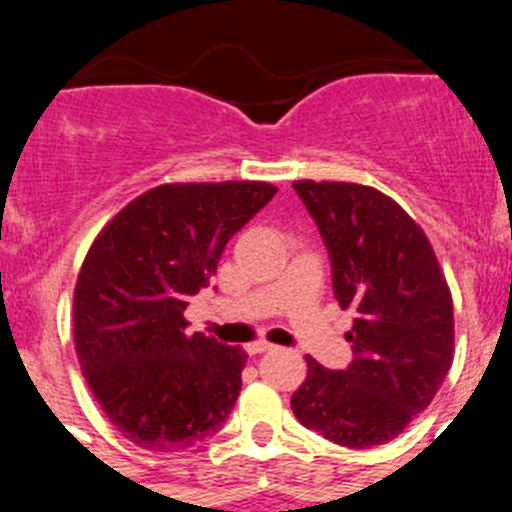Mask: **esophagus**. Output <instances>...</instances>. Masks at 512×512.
Returning a JSON list of instances; mask_svg holds the SVG:
<instances>
[{"label":"esophagus","mask_w":512,"mask_h":512,"mask_svg":"<svg viewBox=\"0 0 512 512\" xmlns=\"http://www.w3.org/2000/svg\"><path fill=\"white\" fill-rule=\"evenodd\" d=\"M270 350H275V345H270V342H265V340L247 345V355H260V352H270Z\"/></svg>","instance_id":"34e87169"}]
</instances>
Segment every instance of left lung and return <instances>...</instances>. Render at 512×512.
<instances>
[{"label":"left lung","mask_w":512,"mask_h":512,"mask_svg":"<svg viewBox=\"0 0 512 512\" xmlns=\"http://www.w3.org/2000/svg\"><path fill=\"white\" fill-rule=\"evenodd\" d=\"M292 187L327 247L337 302L357 312L345 335L352 362L327 370L307 357L292 413L342 448L388 443L428 408L453 365L450 287L425 232L388 195L355 182Z\"/></svg>","instance_id":"1"}]
</instances>
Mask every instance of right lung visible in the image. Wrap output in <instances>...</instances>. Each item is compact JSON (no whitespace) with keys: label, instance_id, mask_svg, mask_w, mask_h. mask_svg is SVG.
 Listing matches in <instances>:
<instances>
[{"label":"right lung","instance_id":"obj_1","mask_svg":"<svg viewBox=\"0 0 512 512\" xmlns=\"http://www.w3.org/2000/svg\"><path fill=\"white\" fill-rule=\"evenodd\" d=\"M275 192L267 182L160 185L89 247L74 287V347L99 408L140 448H192L235 408L247 352L190 335L185 310Z\"/></svg>","mask_w":512,"mask_h":512}]
</instances>
